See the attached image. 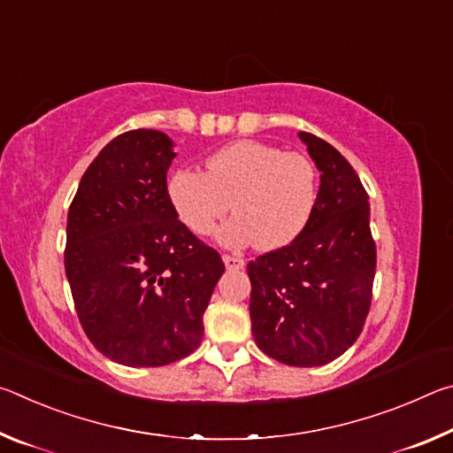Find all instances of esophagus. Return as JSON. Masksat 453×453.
Returning a JSON list of instances; mask_svg holds the SVG:
<instances>
[{"label": "esophagus", "mask_w": 453, "mask_h": 453, "mask_svg": "<svg viewBox=\"0 0 453 453\" xmlns=\"http://www.w3.org/2000/svg\"><path fill=\"white\" fill-rule=\"evenodd\" d=\"M221 259H224V264H226L227 270H242V267L245 265V262H243L242 257L232 256V254H224V256H221Z\"/></svg>", "instance_id": "34e87169"}]
</instances>
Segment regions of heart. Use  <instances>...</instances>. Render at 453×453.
Returning a JSON list of instances; mask_svg holds the SVG:
<instances>
[{
    "mask_svg": "<svg viewBox=\"0 0 453 453\" xmlns=\"http://www.w3.org/2000/svg\"><path fill=\"white\" fill-rule=\"evenodd\" d=\"M170 197L196 235L211 234L234 202L237 216L219 229V240L272 251L308 226L318 199V170L303 153L243 140L213 153L208 172H175Z\"/></svg>",
    "mask_w": 453,
    "mask_h": 453,
    "instance_id": "obj_1",
    "label": "heart"
}]
</instances>
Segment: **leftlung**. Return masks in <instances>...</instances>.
Instances as JSON below:
<instances>
[{"label":"left lung","mask_w":453,"mask_h":453,"mask_svg":"<svg viewBox=\"0 0 453 453\" xmlns=\"http://www.w3.org/2000/svg\"><path fill=\"white\" fill-rule=\"evenodd\" d=\"M319 189L303 232L248 264L257 348L281 364L313 367L340 357L362 334L372 303L375 242L367 191L334 145L300 132Z\"/></svg>","instance_id":"left-lung-1"}]
</instances>
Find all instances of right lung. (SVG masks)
I'll list each match as a JSON object with an SVG mask.
<instances>
[{"label":"right lung","mask_w":453,"mask_h":453,"mask_svg":"<svg viewBox=\"0 0 453 453\" xmlns=\"http://www.w3.org/2000/svg\"><path fill=\"white\" fill-rule=\"evenodd\" d=\"M173 142L118 135L89 164L67 213L64 251L75 311L97 351L129 367L189 356L226 265L178 219L167 194Z\"/></svg>","instance_id":"1"}]
</instances>
